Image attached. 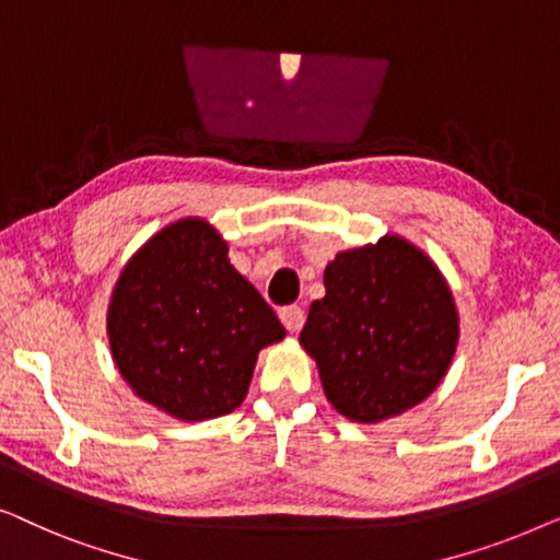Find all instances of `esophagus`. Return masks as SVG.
Wrapping results in <instances>:
<instances>
[{"label": "esophagus", "mask_w": 560, "mask_h": 560, "mask_svg": "<svg viewBox=\"0 0 560 560\" xmlns=\"http://www.w3.org/2000/svg\"><path fill=\"white\" fill-rule=\"evenodd\" d=\"M280 320L290 334H295V331H301V328H303L305 313H303V308H298V305H288V308L280 311Z\"/></svg>", "instance_id": "34e87169"}]
</instances>
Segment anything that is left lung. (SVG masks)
Listing matches in <instances>:
<instances>
[{"instance_id":"1","label":"left lung","mask_w":560,"mask_h":560,"mask_svg":"<svg viewBox=\"0 0 560 560\" xmlns=\"http://www.w3.org/2000/svg\"><path fill=\"white\" fill-rule=\"evenodd\" d=\"M301 347L316 359L328 402L354 423H380L423 402L446 377L458 313L446 278L397 234L326 265Z\"/></svg>"}]
</instances>
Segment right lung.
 <instances>
[{
    "instance_id": "obj_1",
    "label": "right lung",
    "mask_w": 560,
    "mask_h": 560,
    "mask_svg": "<svg viewBox=\"0 0 560 560\" xmlns=\"http://www.w3.org/2000/svg\"><path fill=\"white\" fill-rule=\"evenodd\" d=\"M203 219L150 236L114 285L106 334L114 364L137 397L178 420L240 408L259 349L285 328Z\"/></svg>"
}]
</instances>
